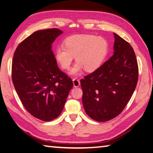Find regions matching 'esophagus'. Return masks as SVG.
<instances>
[{
  "instance_id": "esophagus-1",
  "label": "esophagus",
  "mask_w": 153,
  "mask_h": 153,
  "mask_svg": "<svg viewBox=\"0 0 153 153\" xmlns=\"http://www.w3.org/2000/svg\"><path fill=\"white\" fill-rule=\"evenodd\" d=\"M72 81L74 87H78L80 85V81L79 79H77V78H74V79H73Z\"/></svg>"
}]
</instances>
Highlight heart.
Segmentation results:
<instances>
[{
	"label": "heart",
	"instance_id": "b5f03b06",
	"mask_svg": "<svg viewBox=\"0 0 153 153\" xmlns=\"http://www.w3.org/2000/svg\"><path fill=\"white\" fill-rule=\"evenodd\" d=\"M64 44L65 46H57L55 50V58L62 69L68 70L76 57V62L69 72L72 76L79 75L83 69L88 72L95 71L108 50L106 39L93 35H74L66 38Z\"/></svg>",
	"mask_w": 153,
	"mask_h": 153
}]
</instances>
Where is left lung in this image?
I'll use <instances>...</instances> for the list:
<instances>
[{
    "mask_svg": "<svg viewBox=\"0 0 153 153\" xmlns=\"http://www.w3.org/2000/svg\"><path fill=\"white\" fill-rule=\"evenodd\" d=\"M114 54L94 72L81 79L87 114L97 121L114 118L130 100L138 79L136 55L129 43L114 33Z\"/></svg>",
    "mask_w": 153,
    "mask_h": 153,
    "instance_id": "left-lung-1",
    "label": "left lung"
}]
</instances>
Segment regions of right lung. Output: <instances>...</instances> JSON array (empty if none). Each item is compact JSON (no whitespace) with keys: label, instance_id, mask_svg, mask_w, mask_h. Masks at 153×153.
I'll return each mask as SVG.
<instances>
[{"label":"right lung","instance_id":"add662e5","mask_svg":"<svg viewBox=\"0 0 153 153\" xmlns=\"http://www.w3.org/2000/svg\"><path fill=\"white\" fill-rule=\"evenodd\" d=\"M62 33L57 28L38 30L19 45L12 61V81L29 113L45 121L56 119L64 108L73 82L61 72L52 50Z\"/></svg>","mask_w":153,"mask_h":153}]
</instances>
